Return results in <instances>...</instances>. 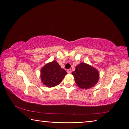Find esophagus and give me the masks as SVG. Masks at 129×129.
I'll use <instances>...</instances> for the list:
<instances>
[{"label":"esophagus","mask_w":129,"mask_h":129,"mask_svg":"<svg viewBox=\"0 0 129 129\" xmlns=\"http://www.w3.org/2000/svg\"><path fill=\"white\" fill-rule=\"evenodd\" d=\"M71 72H72V71H71V69H69L67 70V73H68L70 74V73H71Z\"/></svg>","instance_id":"34e87169"}]
</instances>
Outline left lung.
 I'll return each instance as SVG.
<instances>
[{
    "label": "left lung",
    "mask_w": 129,
    "mask_h": 129,
    "mask_svg": "<svg viewBox=\"0 0 129 129\" xmlns=\"http://www.w3.org/2000/svg\"><path fill=\"white\" fill-rule=\"evenodd\" d=\"M75 81L80 88L87 89L91 88L97 83L99 73L97 70L86 63L78 64L75 71L72 73Z\"/></svg>",
    "instance_id": "obj_1"
}]
</instances>
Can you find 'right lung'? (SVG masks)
I'll return each instance as SVG.
<instances>
[{
  "label": "right lung",
  "mask_w": 129,
  "mask_h": 129,
  "mask_svg": "<svg viewBox=\"0 0 129 129\" xmlns=\"http://www.w3.org/2000/svg\"><path fill=\"white\" fill-rule=\"evenodd\" d=\"M67 74L65 70L54 61L46 64L41 69V81L47 87L56 86L61 82Z\"/></svg>",
  "instance_id": "right-lung-1"
}]
</instances>
